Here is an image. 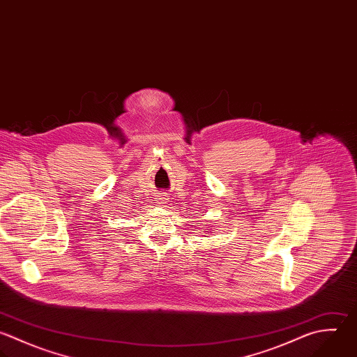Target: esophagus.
I'll list each match as a JSON object with an SVG mask.
<instances>
[{"mask_svg":"<svg viewBox=\"0 0 357 357\" xmlns=\"http://www.w3.org/2000/svg\"><path fill=\"white\" fill-rule=\"evenodd\" d=\"M163 201H165V199H163Z\"/></svg>","mask_w":357,"mask_h":357,"instance_id":"34e87169","label":"esophagus"}]
</instances>
